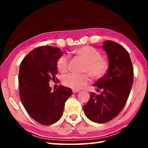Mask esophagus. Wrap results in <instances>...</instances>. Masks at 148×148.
I'll list each match as a JSON object with an SVG mask.
<instances>
[{"label": "esophagus", "instance_id": "1", "mask_svg": "<svg viewBox=\"0 0 148 148\" xmlns=\"http://www.w3.org/2000/svg\"><path fill=\"white\" fill-rule=\"evenodd\" d=\"M79 92V90H76V89L72 90V92H73V93H77V92Z\"/></svg>", "mask_w": 148, "mask_h": 148}]
</instances>
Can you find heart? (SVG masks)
Returning a JSON list of instances; mask_svg holds the SVG:
<instances>
[{
  "label": "heart",
  "instance_id": "b5f03b06",
  "mask_svg": "<svg viewBox=\"0 0 148 148\" xmlns=\"http://www.w3.org/2000/svg\"><path fill=\"white\" fill-rule=\"evenodd\" d=\"M74 55L86 62L84 72L88 73L93 79H100L103 77L109 69V61L101 57V53L94 47L85 46L74 49ZM69 58L66 55L60 56L57 61L56 66L58 71L64 73L69 69ZM90 77L87 74H68L62 78V83L64 86L73 89H79L88 84Z\"/></svg>",
  "mask_w": 148,
  "mask_h": 148
}]
</instances>
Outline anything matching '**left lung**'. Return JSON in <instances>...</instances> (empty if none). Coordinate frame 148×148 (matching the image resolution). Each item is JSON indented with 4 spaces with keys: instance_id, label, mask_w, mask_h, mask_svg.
Listing matches in <instances>:
<instances>
[{
    "instance_id": "obj_1",
    "label": "left lung",
    "mask_w": 148,
    "mask_h": 148,
    "mask_svg": "<svg viewBox=\"0 0 148 148\" xmlns=\"http://www.w3.org/2000/svg\"><path fill=\"white\" fill-rule=\"evenodd\" d=\"M109 60V69L93 86L100 95L91 92L84 106V113L91 121L104 123L115 118L126 104L133 83V67L128 51L116 42L107 40L102 46Z\"/></svg>"
}]
</instances>
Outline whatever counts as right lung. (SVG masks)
Here are the masks:
<instances>
[{"instance_id": "obj_1", "label": "right lung", "mask_w": 148, "mask_h": 148, "mask_svg": "<svg viewBox=\"0 0 148 148\" xmlns=\"http://www.w3.org/2000/svg\"><path fill=\"white\" fill-rule=\"evenodd\" d=\"M63 52L59 47L41 46L27 55L19 67V96L27 113L39 123L49 125L61 118L66 100L72 94L69 87L51 91L49 83L56 80L57 61Z\"/></svg>"}]
</instances>
